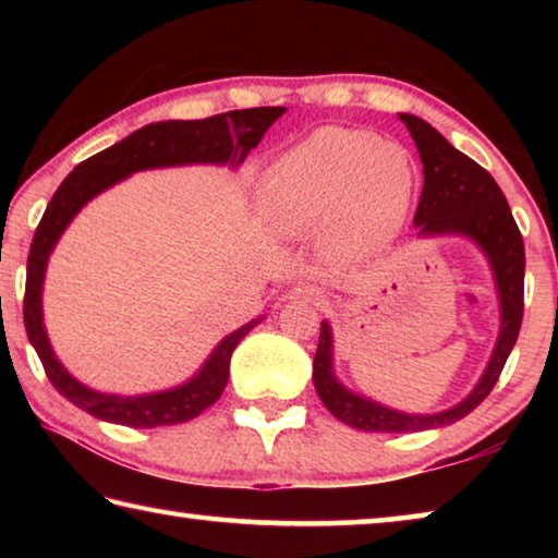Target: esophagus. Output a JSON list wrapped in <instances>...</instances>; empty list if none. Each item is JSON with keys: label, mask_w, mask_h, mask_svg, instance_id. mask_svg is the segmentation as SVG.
I'll list each match as a JSON object with an SVG mask.
<instances>
[{"label": "esophagus", "mask_w": 558, "mask_h": 558, "mask_svg": "<svg viewBox=\"0 0 558 558\" xmlns=\"http://www.w3.org/2000/svg\"><path fill=\"white\" fill-rule=\"evenodd\" d=\"M286 298L290 302H307V305H315V302L323 300V290H319L317 286H295V288H290Z\"/></svg>", "instance_id": "esophagus-1"}]
</instances>
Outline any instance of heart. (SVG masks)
Listing matches in <instances>:
<instances>
[{
    "label": "heart",
    "mask_w": 558,
    "mask_h": 558,
    "mask_svg": "<svg viewBox=\"0 0 558 558\" xmlns=\"http://www.w3.org/2000/svg\"><path fill=\"white\" fill-rule=\"evenodd\" d=\"M415 167L389 140L352 128H323L266 167L256 202L288 239L323 229L335 253H369L399 231Z\"/></svg>",
    "instance_id": "b5f03b06"
}]
</instances>
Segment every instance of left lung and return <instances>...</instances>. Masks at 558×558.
Listing matches in <instances>:
<instances>
[{
	"label": "left lung",
	"instance_id": "obj_1",
	"mask_svg": "<svg viewBox=\"0 0 558 558\" xmlns=\"http://www.w3.org/2000/svg\"><path fill=\"white\" fill-rule=\"evenodd\" d=\"M399 118L409 128L423 162V192L413 219L415 229L421 239L462 235L483 251L497 288L499 335L483 376L465 399L438 413H403L347 389L337 379L332 327L323 319L313 362L315 391L337 421L356 430L374 433L430 430L465 418L495 389L517 342L524 313V241L502 189L487 169L452 147L426 120L409 112H399Z\"/></svg>",
	"mask_w": 558,
	"mask_h": 558
}]
</instances>
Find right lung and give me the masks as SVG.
Here are the masks:
<instances>
[{"label":"right lung","instance_id":"obj_1","mask_svg":"<svg viewBox=\"0 0 558 558\" xmlns=\"http://www.w3.org/2000/svg\"><path fill=\"white\" fill-rule=\"evenodd\" d=\"M282 112L286 108H248L221 112V116L204 120L153 122V125L135 130L102 153L88 157L56 189L53 199L41 216L39 229L34 233L29 260H26L24 325L32 347L41 359L46 376L63 399H69L81 411L96 415L100 421L130 428H155L196 418L223 393L226 381H229L233 349L253 327L263 323V317L251 319L248 325L226 335L199 366V372L184 384L137 396L102 393L75 379L53 352L49 335H46L41 305L46 266H49L56 243L69 229L75 214L112 184L135 172L159 167L229 165L235 169L253 147H258L263 135Z\"/></svg>","mask_w":558,"mask_h":558}]
</instances>
